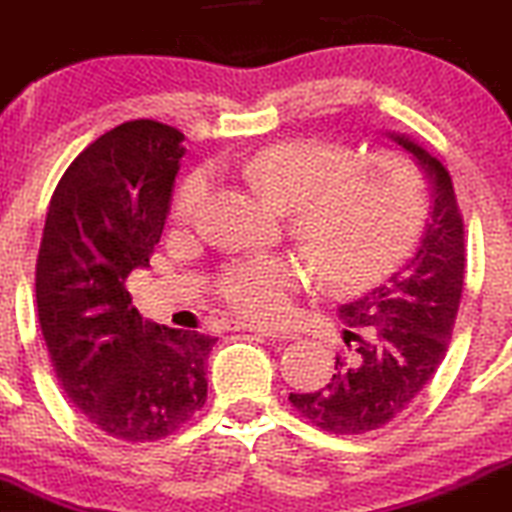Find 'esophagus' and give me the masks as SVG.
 <instances>
[{
	"mask_svg": "<svg viewBox=\"0 0 512 512\" xmlns=\"http://www.w3.org/2000/svg\"><path fill=\"white\" fill-rule=\"evenodd\" d=\"M230 330H247V332H257L262 337H270V340H292L290 330H280V327H267V325H247V322H232Z\"/></svg>",
	"mask_w": 512,
	"mask_h": 512,
	"instance_id": "esophagus-1",
	"label": "esophagus"
}]
</instances>
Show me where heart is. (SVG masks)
Here are the masks:
<instances>
[{"instance_id": "1", "label": "heart", "mask_w": 512, "mask_h": 512, "mask_svg": "<svg viewBox=\"0 0 512 512\" xmlns=\"http://www.w3.org/2000/svg\"><path fill=\"white\" fill-rule=\"evenodd\" d=\"M275 207L327 287L352 292L380 280L408 257L428 215L420 167L400 152L355 157L347 145L285 140L242 165ZM215 172L197 167L172 200V217L192 225L212 195ZM305 272L287 255H247L217 272V295L245 320L272 322L290 312Z\"/></svg>"}]
</instances>
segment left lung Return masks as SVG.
<instances>
[{"label": "left lung", "mask_w": 512, "mask_h": 512, "mask_svg": "<svg viewBox=\"0 0 512 512\" xmlns=\"http://www.w3.org/2000/svg\"><path fill=\"white\" fill-rule=\"evenodd\" d=\"M428 175L430 220L413 260L340 307L347 352L315 393L290 403L315 428L362 435L398 418L445 360L465 280V230L453 180L438 157L408 137L390 135Z\"/></svg>", "instance_id": "left-lung-1"}]
</instances>
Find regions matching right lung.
I'll use <instances>...</instances> for the list:
<instances>
[{"mask_svg":"<svg viewBox=\"0 0 512 512\" xmlns=\"http://www.w3.org/2000/svg\"><path fill=\"white\" fill-rule=\"evenodd\" d=\"M180 130L132 119L104 132L59 180L37 257V312L59 385L102 433L162 440L207 400L217 337L142 322L124 287L150 265L185 155Z\"/></svg>","mask_w":512,"mask_h":512,"instance_id":"add662e5","label":"right lung"}]
</instances>
